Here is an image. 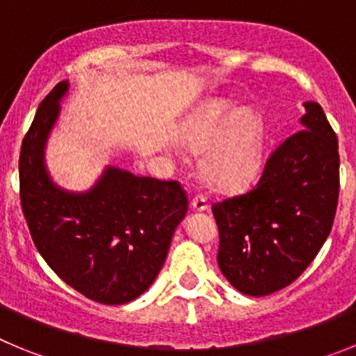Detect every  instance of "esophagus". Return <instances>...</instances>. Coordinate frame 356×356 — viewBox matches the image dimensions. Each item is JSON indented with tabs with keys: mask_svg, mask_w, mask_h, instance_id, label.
<instances>
[{
	"mask_svg": "<svg viewBox=\"0 0 356 356\" xmlns=\"http://www.w3.org/2000/svg\"><path fill=\"white\" fill-rule=\"evenodd\" d=\"M191 207H193V210H196V212H203V210L209 209V201H207V197L203 196V194H196V196L193 197V201H191Z\"/></svg>",
	"mask_w": 356,
	"mask_h": 356,
	"instance_id": "1",
	"label": "esophagus"
}]
</instances>
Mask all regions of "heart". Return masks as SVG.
Here are the masks:
<instances>
[{
  "label": "heart",
  "instance_id": "1",
  "mask_svg": "<svg viewBox=\"0 0 356 356\" xmlns=\"http://www.w3.org/2000/svg\"><path fill=\"white\" fill-rule=\"evenodd\" d=\"M181 140L193 151H203L201 175L221 193L246 188L262 171L266 127L251 106L210 99L185 122Z\"/></svg>",
  "mask_w": 356,
  "mask_h": 356
}]
</instances>
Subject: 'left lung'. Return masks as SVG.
Returning <instances> with one entry per match:
<instances>
[{"instance_id": "obj_1", "label": "left lung", "mask_w": 356, "mask_h": 356, "mask_svg": "<svg viewBox=\"0 0 356 356\" xmlns=\"http://www.w3.org/2000/svg\"><path fill=\"white\" fill-rule=\"evenodd\" d=\"M301 130L269 156L253 191L212 207L219 269L238 292L287 287L325 244L339 200V143L319 103L305 102Z\"/></svg>"}]
</instances>
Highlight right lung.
<instances>
[{"instance_id": "1", "label": "right lung", "mask_w": 356, "mask_h": 356, "mask_svg": "<svg viewBox=\"0 0 356 356\" xmlns=\"http://www.w3.org/2000/svg\"><path fill=\"white\" fill-rule=\"evenodd\" d=\"M67 90L65 80L44 97L21 146L23 213L35 248L65 284L97 303H128L159 276L187 196L178 181L114 165L83 193L56 185L44 153Z\"/></svg>"}]
</instances>
